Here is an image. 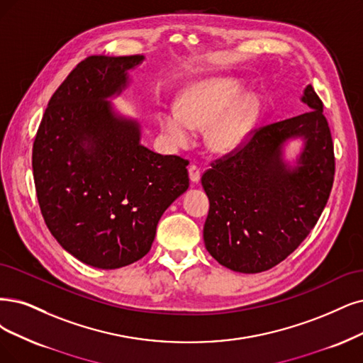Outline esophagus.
Returning a JSON list of instances; mask_svg holds the SVG:
<instances>
[{"label":"esophagus","mask_w":363,"mask_h":363,"mask_svg":"<svg viewBox=\"0 0 363 363\" xmlns=\"http://www.w3.org/2000/svg\"><path fill=\"white\" fill-rule=\"evenodd\" d=\"M189 174H190V181L197 184L200 181V174H202V172H200V167L196 166V164H191L189 167Z\"/></svg>","instance_id":"esophagus-1"}]
</instances>
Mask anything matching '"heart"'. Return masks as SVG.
Returning a JSON list of instances; mask_svg holds the SVG:
<instances>
[{"instance_id": "1", "label": "heart", "mask_w": 363, "mask_h": 363, "mask_svg": "<svg viewBox=\"0 0 363 363\" xmlns=\"http://www.w3.org/2000/svg\"><path fill=\"white\" fill-rule=\"evenodd\" d=\"M242 85L232 79H206L186 88L181 107H164L158 124L174 147L189 146L196 130L206 131L209 151L225 155L236 151L251 134L260 116L262 103L254 94L240 99Z\"/></svg>"}]
</instances>
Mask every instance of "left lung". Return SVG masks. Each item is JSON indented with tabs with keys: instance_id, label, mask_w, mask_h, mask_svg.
Listing matches in <instances>:
<instances>
[{
	"instance_id": "1",
	"label": "left lung",
	"mask_w": 363,
	"mask_h": 363,
	"mask_svg": "<svg viewBox=\"0 0 363 363\" xmlns=\"http://www.w3.org/2000/svg\"><path fill=\"white\" fill-rule=\"evenodd\" d=\"M310 111L254 130L248 142L212 164L202 177L209 199L205 247L235 272L271 269L296 250L323 212L335 174L333 143L323 103L306 85ZM303 150L290 165L287 141Z\"/></svg>"
}]
</instances>
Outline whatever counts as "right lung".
Segmentation results:
<instances>
[{
  "label": "right lung",
  "mask_w": 363,
  "mask_h": 363,
  "mask_svg": "<svg viewBox=\"0 0 363 363\" xmlns=\"http://www.w3.org/2000/svg\"><path fill=\"white\" fill-rule=\"evenodd\" d=\"M143 55L80 61L48 103L33 146V174L48 229L99 269L142 259L164 211L189 189V161L140 143V124L109 99Z\"/></svg>",
  "instance_id": "add662e5"
}]
</instances>
